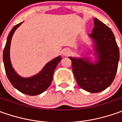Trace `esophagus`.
Here are the masks:
<instances>
[{
    "label": "esophagus",
    "instance_id": "1",
    "mask_svg": "<svg viewBox=\"0 0 122 122\" xmlns=\"http://www.w3.org/2000/svg\"><path fill=\"white\" fill-rule=\"evenodd\" d=\"M71 51L70 49H65L62 51V55L64 56H68L71 55Z\"/></svg>",
    "mask_w": 122,
    "mask_h": 122
}]
</instances>
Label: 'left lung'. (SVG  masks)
Returning a JSON list of instances; mask_svg holds the SVG:
<instances>
[{
    "label": "left lung",
    "instance_id": "8db88e82",
    "mask_svg": "<svg viewBox=\"0 0 122 122\" xmlns=\"http://www.w3.org/2000/svg\"><path fill=\"white\" fill-rule=\"evenodd\" d=\"M89 36L94 42L96 62L87 58L71 60L73 72L78 85L91 93L103 91L110 86L115 79L120 60V50L115 36L108 26L97 18Z\"/></svg>",
    "mask_w": 122,
    "mask_h": 122
}]
</instances>
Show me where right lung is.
<instances>
[{
	"mask_svg": "<svg viewBox=\"0 0 122 122\" xmlns=\"http://www.w3.org/2000/svg\"><path fill=\"white\" fill-rule=\"evenodd\" d=\"M21 24L20 23L14 26L8 35L7 43L3 50V62L7 77L13 86L23 94L30 96H36L43 93L49 87L53 79L54 71L58 64L62 60V58L58 56L53 59L51 61L46 64L40 73L35 76L28 78L20 77L12 66L9 51L13 35Z\"/></svg>",
	"mask_w": 122,
	"mask_h": 122,
	"instance_id": "obj_1",
	"label": "right lung"
}]
</instances>
